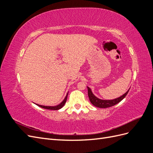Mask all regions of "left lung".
<instances>
[{
  "label": "left lung",
  "mask_w": 153,
  "mask_h": 153,
  "mask_svg": "<svg viewBox=\"0 0 153 153\" xmlns=\"http://www.w3.org/2000/svg\"><path fill=\"white\" fill-rule=\"evenodd\" d=\"M87 89H88V96H89V100L91 101V103L94 106H96V107L98 108H108L110 107V106H114L115 105L119 103L120 101H122L127 94L128 93V92L129 91V89L128 91L124 93L123 96H120L119 98H117L116 99H114V100H101L97 98L96 96H95L93 93H92L91 89L89 87H87Z\"/></svg>",
  "instance_id": "1"
}]
</instances>
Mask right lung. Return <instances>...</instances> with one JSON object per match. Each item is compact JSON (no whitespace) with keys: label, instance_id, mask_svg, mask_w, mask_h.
Wrapping results in <instances>:
<instances>
[{"label":"right lung","instance_id":"right-lung-1","mask_svg":"<svg viewBox=\"0 0 153 153\" xmlns=\"http://www.w3.org/2000/svg\"><path fill=\"white\" fill-rule=\"evenodd\" d=\"M68 92L66 95V96L65 97V98L64 100L62 101V102L60 103L59 105H57V106H43V105H40L38 104H36L38 106H40V107L45 108V109H48V110H59L61 109L62 106L64 105V104L66 103V100H67V98H68Z\"/></svg>","mask_w":153,"mask_h":153}]
</instances>
